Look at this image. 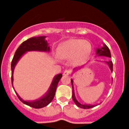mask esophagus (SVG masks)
Wrapping results in <instances>:
<instances>
[{"instance_id": "1", "label": "esophagus", "mask_w": 129, "mask_h": 129, "mask_svg": "<svg viewBox=\"0 0 129 129\" xmlns=\"http://www.w3.org/2000/svg\"><path fill=\"white\" fill-rule=\"evenodd\" d=\"M71 74V71L69 70H66V71L63 72V75H69Z\"/></svg>"}]
</instances>
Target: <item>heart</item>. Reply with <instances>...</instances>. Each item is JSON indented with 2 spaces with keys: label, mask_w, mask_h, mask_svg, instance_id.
I'll use <instances>...</instances> for the list:
<instances>
[{
  "label": "heart",
  "mask_w": 129,
  "mask_h": 129,
  "mask_svg": "<svg viewBox=\"0 0 129 129\" xmlns=\"http://www.w3.org/2000/svg\"><path fill=\"white\" fill-rule=\"evenodd\" d=\"M92 50L89 42L80 39H70L63 42L57 48V55L61 58L72 59L76 63L84 62Z\"/></svg>",
  "instance_id": "1"
}]
</instances>
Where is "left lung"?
I'll return each instance as SVG.
<instances>
[{
	"label": "left lung",
	"mask_w": 129,
	"mask_h": 129,
	"mask_svg": "<svg viewBox=\"0 0 129 129\" xmlns=\"http://www.w3.org/2000/svg\"><path fill=\"white\" fill-rule=\"evenodd\" d=\"M97 55L98 56H105L108 57H111V54H110V52L109 49L108 48V47L106 45L104 44V47H102L99 48V49H97ZM106 63H107L108 66L110 67V69L111 71V72L113 71V63L112 61H109V62H106ZM71 84H72V99L74 101V103L77 105L79 107L82 108V109H90V108L96 106L97 105H86V104H80V102H78L77 101V99H75V93H74V87H73V80L71 79Z\"/></svg>",
	"instance_id": "obj_1"
}]
</instances>
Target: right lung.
Listing matches in <instances>:
<instances>
[{
    "instance_id": "obj_1",
    "label": "right lung",
    "mask_w": 129,
    "mask_h": 129,
    "mask_svg": "<svg viewBox=\"0 0 129 129\" xmlns=\"http://www.w3.org/2000/svg\"><path fill=\"white\" fill-rule=\"evenodd\" d=\"M45 36H40L37 37H32L25 41L23 42L21 45L19 47L17 50L15 51V55H14L13 59L11 63V71H12V76L11 81L13 87V74H14V70L15 66H16L17 63L21 57L25 52L28 51H42V52H49L50 51V47L49 46V44L47 40L45 39ZM62 77V74H58L53 79L52 84L50 85L49 90L44 95L43 97L39 99L36 100L34 101H26L21 98L18 95V93L15 92L18 98L20 101L24 104L28 105L31 107L35 108V109H40V108L44 107L49 105L54 99L55 94V91L58 83L60 80L61 77Z\"/></svg>"
}]
</instances>
